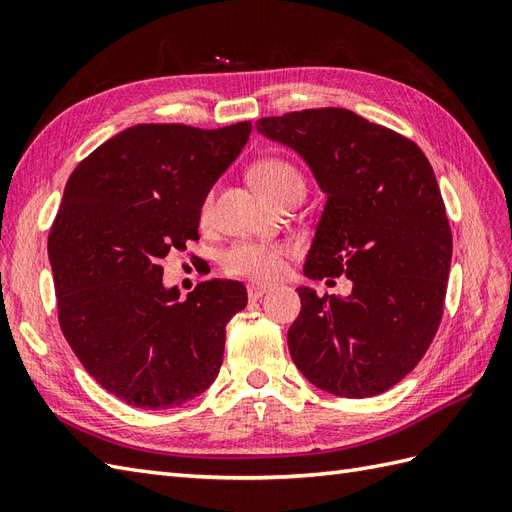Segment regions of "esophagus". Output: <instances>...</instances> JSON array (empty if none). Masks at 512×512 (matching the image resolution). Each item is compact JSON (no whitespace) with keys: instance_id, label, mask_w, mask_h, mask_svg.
<instances>
[{"instance_id":"1","label":"esophagus","mask_w":512,"mask_h":512,"mask_svg":"<svg viewBox=\"0 0 512 512\" xmlns=\"http://www.w3.org/2000/svg\"><path fill=\"white\" fill-rule=\"evenodd\" d=\"M270 292V285H261V283H251L248 285V298L259 300L264 294Z\"/></svg>"}]
</instances>
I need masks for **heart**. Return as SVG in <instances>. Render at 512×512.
Wrapping results in <instances>:
<instances>
[{"label":"heart","instance_id":"heart-1","mask_svg":"<svg viewBox=\"0 0 512 512\" xmlns=\"http://www.w3.org/2000/svg\"><path fill=\"white\" fill-rule=\"evenodd\" d=\"M251 179L255 188L266 199L277 203L281 196L290 192H303L305 183L298 170L279 157H264L251 166ZM201 222L214 218V194L207 192L199 209ZM290 253V246L281 242H251L244 240L233 244L222 253L220 264L225 272L233 277H246L255 281L277 279L285 266V255Z\"/></svg>","mask_w":512,"mask_h":512}]
</instances>
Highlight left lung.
<instances>
[{"instance_id": "8db88e82", "label": "left lung", "mask_w": 512, "mask_h": 512, "mask_svg": "<svg viewBox=\"0 0 512 512\" xmlns=\"http://www.w3.org/2000/svg\"><path fill=\"white\" fill-rule=\"evenodd\" d=\"M257 131L298 151L326 192L305 274L352 281L346 298L298 287L290 355L333 396H378L415 368L441 324L452 231L435 170L413 140L344 108L266 116Z\"/></svg>"}]
</instances>
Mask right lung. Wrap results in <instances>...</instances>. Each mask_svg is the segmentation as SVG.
Listing matches in <instances>:
<instances>
[{"label": "right lung", "instance_id": "obj_1", "mask_svg": "<svg viewBox=\"0 0 512 512\" xmlns=\"http://www.w3.org/2000/svg\"><path fill=\"white\" fill-rule=\"evenodd\" d=\"M253 125H134L75 166L47 251L58 320L95 381L138 409L186 404L214 383L225 326L246 307L240 281L212 279L186 300L160 259L199 240L209 188Z\"/></svg>", "mask_w": 512, "mask_h": 512}]
</instances>
